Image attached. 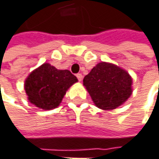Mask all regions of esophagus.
<instances>
[{
	"mask_svg": "<svg viewBox=\"0 0 159 159\" xmlns=\"http://www.w3.org/2000/svg\"><path fill=\"white\" fill-rule=\"evenodd\" d=\"M77 78H78V80H79V81H81L82 80V79H83V77H82V75L80 73H78L77 74Z\"/></svg>",
	"mask_w": 159,
	"mask_h": 159,
	"instance_id": "esophagus-1",
	"label": "esophagus"
}]
</instances>
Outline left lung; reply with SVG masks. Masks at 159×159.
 <instances>
[{"instance_id":"8db88e82","label":"left lung","mask_w":159,"mask_h":159,"mask_svg":"<svg viewBox=\"0 0 159 159\" xmlns=\"http://www.w3.org/2000/svg\"><path fill=\"white\" fill-rule=\"evenodd\" d=\"M132 78L124 69L109 62H99L86 75L83 85L95 106L112 110L124 104L132 94Z\"/></svg>"}]
</instances>
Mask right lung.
Instances as JSON below:
<instances>
[{
    "label": "right lung",
    "instance_id": "right-lung-1",
    "mask_svg": "<svg viewBox=\"0 0 159 159\" xmlns=\"http://www.w3.org/2000/svg\"><path fill=\"white\" fill-rule=\"evenodd\" d=\"M76 82L78 79L70 70L43 63L26 78L24 89L31 104L51 110L60 106L67 90Z\"/></svg>",
    "mask_w": 159,
    "mask_h": 159
}]
</instances>
